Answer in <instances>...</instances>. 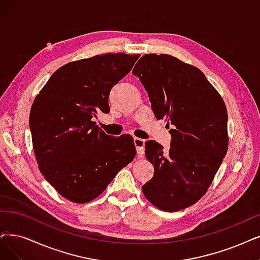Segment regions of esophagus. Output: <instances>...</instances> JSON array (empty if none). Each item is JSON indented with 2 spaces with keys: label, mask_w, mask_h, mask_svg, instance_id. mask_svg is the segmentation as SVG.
<instances>
[{
  "label": "esophagus",
  "mask_w": 260,
  "mask_h": 260,
  "mask_svg": "<svg viewBox=\"0 0 260 260\" xmlns=\"http://www.w3.org/2000/svg\"><path fill=\"white\" fill-rule=\"evenodd\" d=\"M134 142V146L137 148V152H138V157L144 158V152H145V141L143 139L140 138H134L133 140Z\"/></svg>",
  "instance_id": "34e87169"
}]
</instances>
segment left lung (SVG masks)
<instances>
[{
  "instance_id": "left-lung-1",
  "label": "left lung",
  "mask_w": 260,
  "mask_h": 260,
  "mask_svg": "<svg viewBox=\"0 0 260 260\" xmlns=\"http://www.w3.org/2000/svg\"><path fill=\"white\" fill-rule=\"evenodd\" d=\"M146 89L155 118L165 119L172 136L163 152L145 143L153 177L142 186L160 210L190 207L206 194L228 148L227 110L223 98L195 66L169 54H145L133 68Z\"/></svg>"
}]
</instances>
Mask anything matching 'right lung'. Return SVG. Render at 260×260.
Here are the masks:
<instances>
[{"mask_svg":"<svg viewBox=\"0 0 260 260\" xmlns=\"http://www.w3.org/2000/svg\"><path fill=\"white\" fill-rule=\"evenodd\" d=\"M140 54L107 53L61 66L36 96L29 112L40 173L66 200H95L137 154L130 134L111 137L94 121L109 113L112 87Z\"/></svg>","mask_w":260,"mask_h":260,"instance_id":"1","label":"right lung"}]
</instances>
